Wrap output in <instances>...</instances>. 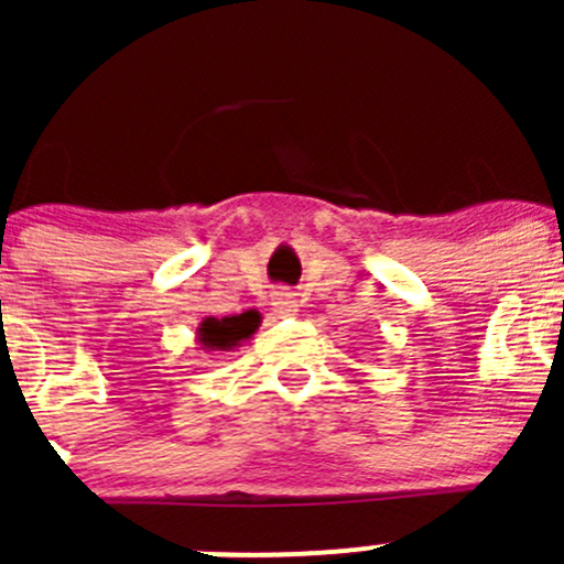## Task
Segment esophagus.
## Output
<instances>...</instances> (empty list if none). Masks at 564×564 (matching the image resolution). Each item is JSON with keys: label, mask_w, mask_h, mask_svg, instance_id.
I'll return each mask as SVG.
<instances>
[{"label": "esophagus", "mask_w": 564, "mask_h": 564, "mask_svg": "<svg viewBox=\"0 0 564 564\" xmlns=\"http://www.w3.org/2000/svg\"><path fill=\"white\" fill-rule=\"evenodd\" d=\"M272 311H275L278 316H294L300 311L297 297H294L292 292H275L272 294Z\"/></svg>", "instance_id": "esophagus-1"}]
</instances>
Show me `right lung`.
<instances>
[{
	"instance_id": "add662e5",
	"label": "right lung",
	"mask_w": 564,
	"mask_h": 564,
	"mask_svg": "<svg viewBox=\"0 0 564 564\" xmlns=\"http://www.w3.org/2000/svg\"><path fill=\"white\" fill-rule=\"evenodd\" d=\"M261 314L259 311H246V314L237 316H224L215 318L207 316L196 327V340L204 351H231L237 346H242L250 335L259 329Z\"/></svg>"
}]
</instances>
